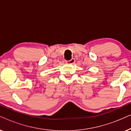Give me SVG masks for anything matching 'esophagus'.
<instances>
[{"label":"esophagus","mask_w":131,"mask_h":131,"mask_svg":"<svg viewBox=\"0 0 131 131\" xmlns=\"http://www.w3.org/2000/svg\"><path fill=\"white\" fill-rule=\"evenodd\" d=\"M74 63H75L74 59H72L71 60H69V61H67V62H66V63H67V64H74Z\"/></svg>","instance_id":"esophagus-1"}]
</instances>
